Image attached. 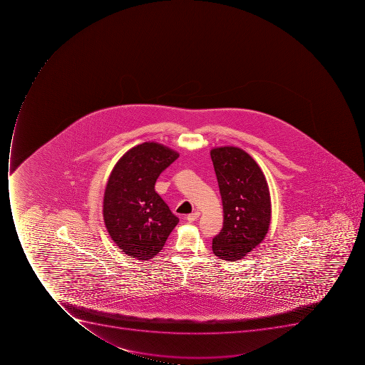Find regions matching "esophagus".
Masks as SVG:
<instances>
[{"mask_svg":"<svg viewBox=\"0 0 365 365\" xmlns=\"http://www.w3.org/2000/svg\"><path fill=\"white\" fill-rule=\"evenodd\" d=\"M198 217H200V212L196 211V212L190 213V215H187V221H190V222H194V221H195Z\"/></svg>","mask_w":365,"mask_h":365,"instance_id":"1","label":"esophagus"}]
</instances>
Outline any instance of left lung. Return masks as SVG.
Wrapping results in <instances>:
<instances>
[{
  "label": "left lung",
  "instance_id": "left-lung-1",
  "mask_svg": "<svg viewBox=\"0 0 365 365\" xmlns=\"http://www.w3.org/2000/svg\"><path fill=\"white\" fill-rule=\"evenodd\" d=\"M220 190L224 227L212 240L215 256L236 262L258 247L272 217L269 188L262 169L238 147L210 152Z\"/></svg>",
  "mask_w": 365,
  "mask_h": 365
}]
</instances>
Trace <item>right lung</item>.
I'll list each match as a JSON object with an SVG mask.
<instances>
[{
    "label": "right lung",
    "instance_id": "add662e5",
    "mask_svg": "<svg viewBox=\"0 0 365 365\" xmlns=\"http://www.w3.org/2000/svg\"><path fill=\"white\" fill-rule=\"evenodd\" d=\"M178 158L169 147L148 141L133 147L115 164L103 194V221L128 256L154 258L178 224V217L155 192L158 175Z\"/></svg>",
    "mask_w": 365,
    "mask_h": 365
}]
</instances>
